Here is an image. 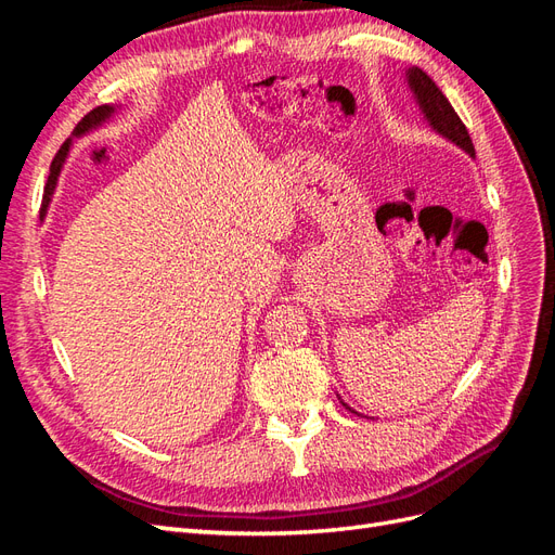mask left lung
<instances>
[{
    "label": "left lung",
    "instance_id": "1",
    "mask_svg": "<svg viewBox=\"0 0 555 555\" xmlns=\"http://www.w3.org/2000/svg\"><path fill=\"white\" fill-rule=\"evenodd\" d=\"M408 82H410V88L416 96L418 106H422L424 115L428 117V122L433 125V129L440 131L444 139L461 145L467 155L475 157V145H473V139H469V133H467L463 120L459 117V113L453 111V106L449 104V99L442 94V90L430 80V76L418 69V66H410ZM343 405H345V402H343ZM347 410L354 412L351 408H347Z\"/></svg>",
    "mask_w": 555,
    "mask_h": 555
}]
</instances>
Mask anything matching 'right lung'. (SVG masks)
I'll list each match as a JSON object with an SVG mask.
<instances>
[{
	"label": "right lung",
	"instance_id": "obj_1",
	"mask_svg": "<svg viewBox=\"0 0 555 555\" xmlns=\"http://www.w3.org/2000/svg\"><path fill=\"white\" fill-rule=\"evenodd\" d=\"M113 111H115L113 106H96V108H92V111H90L86 117H82V120L76 125V129H74V137H80V133H86V131H90V129L99 127V125H102L104 120H108ZM69 145H72V141H64V143H62V147L57 150V155H55L53 164H50V176H48L46 190H43V210L48 208L50 194H53V190H55V182H57L60 169H62V164H64V157H66V153H69Z\"/></svg>",
	"mask_w": 555,
	"mask_h": 555
}]
</instances>
